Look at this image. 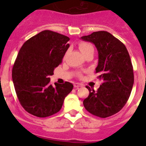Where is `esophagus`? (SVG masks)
I'll return each instance as SVG.
<instances>
[{"mask_svg":"<svg viewBox=\"0 0 146 146\" xmlns=\"http://www.w3.org/2000/svg\"><path fill=\"white\" fill-rule=\"evenodd\" d=\"M74 88H78L82 87V85L80 84V83H78V82H76V83H74Z\"/></svg>","mask_w":146,"mask_h":146,"instance_id":"34e87169","label":"esophagus"}]
</instances>
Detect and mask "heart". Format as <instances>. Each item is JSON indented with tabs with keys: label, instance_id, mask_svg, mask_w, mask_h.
Masks as SVG:
<instances>
[{
	"label": "heart",
	"instance_id": "heart-1",
	"mask_svg": "<svg viewBox=\"0 0 146 146\" xmlns=\"http://www.w3.org/2000/svg\"><path fill=\"white\" fill-rule=\"evenodd\" d=\"M79 49L81 51L83 55L86 54L87 52H91V51H94V47L91 44L88 43V42H82L79 44ZM79 76H80V74Z\"/></svg>",
	"mask_w": 146,
	"mask_h": 146
}]
</instances>
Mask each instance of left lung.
I'll return each mask as SVG.
<instances>
[{
	"mask_svg": "<svg viewBox=\"0 0 146 146\" xmlns=\"http://www.w3.org/2000/svg\"><path fill=\"white\" fill-rule=\"evenodd\" d=\"M97 48L98 79L102 80L95 91L86 86L89 95L83 101L85 108L99 118L118 113L128 101L134 84L133 66L127 49L122 42L107 31L94 32L81 37Z\"/></svg>",
	"mask_w": 146,
	"mask_h": 146,
	"instance_id": "obj_1",
	"label": "left lung"
}]
</instances>
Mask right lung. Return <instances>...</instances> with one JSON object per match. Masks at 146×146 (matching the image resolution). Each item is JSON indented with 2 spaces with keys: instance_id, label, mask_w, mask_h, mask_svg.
<instances>
[{
  "instance_id": "1",
  "label": "right lung",
  "mask_w": 146,
  "mask_h": 146,
  "mask_svg": "<svg viewBox=\"0 0 146 146\" xmlns=\"http://www.w3.org/2000/svg\"><path fill=\"white\" fill-rule=\"evenodd\" d=\"M69 38L45 30L23 44L12 68V80L18 100L25 111L39 118L57 113L72 91L69 82L55 86L49 77L61 64L69 47Z\"/></svg>"
}]
</instances>
